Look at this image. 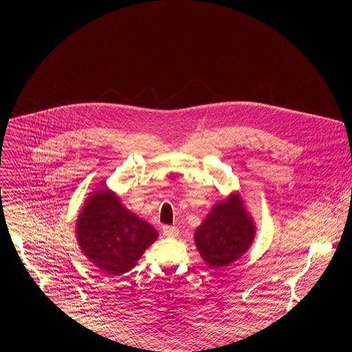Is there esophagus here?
Segmentation results:
<instances>
[{
	"label": "esophagus",
	"instance_id": "1",
	"mask_svg": "<svg viewBox=\"0 0 352 352\" xmlns=\"http://www.w3.org/2000/svg\"><path fill=\"white\" fill-rule=\"evenodd\" d=\"M162 234H164L165 236H174V235L178 234V230H177V227H174V226H164V227H162Z\"/></svg>",
	"mask_w": 352,
	"mask_h": 352
}]
</instances>
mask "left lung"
<instances>
[{
  "label": "left lung",
  "mask_w": 352,
  "mask_h": 352,
  "mask_svg": "<svg viewBox=\"0 0 352 352\" xmlns=\"http://www.w3.org/2000/svg\"><path fill=\"white\" fill-rule=\"evenodd\" d=\"M254 235V223L241 201L230 197L214 206L197 228L195 245L210 267H224L250 248Z\"/></svg>",
  "instance_id": "8db88e82"
}]
</instances>
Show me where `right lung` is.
<instances>
[{"instance_id":"obj_1","label":"right lung","mask_w":352,"mask_h":352,"mask_svg":"<svg viewBox=\"0 0 352 352\" xmlns=\"http://www.w3.org/2000/svg\"><path fill=\"white\" fill-rule=\"evenodd\" d=\"M76 232L82 252L108 275L131 270L158 238L153 226L124 208L107 188L87 199Z\"/></svg>"}]
</instances>
